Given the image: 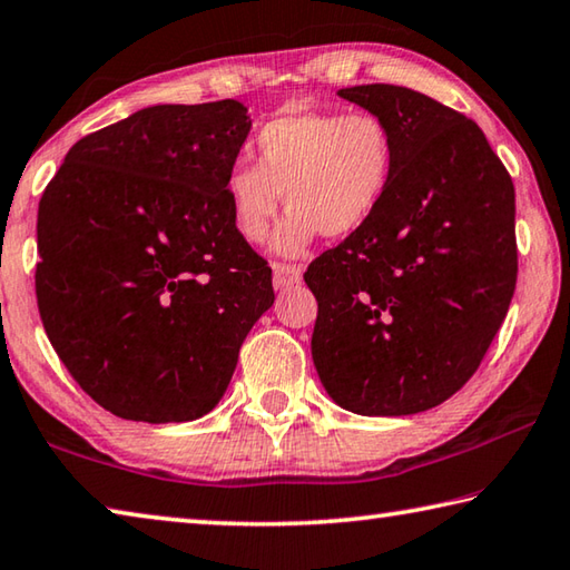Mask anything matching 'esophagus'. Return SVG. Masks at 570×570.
Returning a JSON list of instances; mask_svg holds the SVG:
<instances>
[{"label": "esophagus", "instance_id": "esophagus-1", "mask_svg": "<svg viewBox=\"0 0 570 570\" xmlns=\"http://www.w3.org/2000/svg\"><path fill=\"white\" fill-rule=\"evenodd\" d=\"M303 277V267L301 265H287V263H275L273 265V285L275 291H287L301 283Z\"/></svg>", "mask_w": 570, "mask_h": 570}]
</instances>
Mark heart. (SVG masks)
Wrapping results in <instances>:
<instances>
[{"label":"heart","instance_id":"obj_1","mask_svg":"<svg viewBox=\"0 0 570 570\" xmlns=\"http://www.w3.org/2000/svg\"><path fill=\"white\" fill-rule=\"evenodd\" d=\"M255 165L239 159L227 169L223 195L235 233L263 243L279 203L269 247L303 255L317 235L347 237L383 205L395 175V145L381 117L367 112L287 109L257 129Z\"/></svg>","mask_w":570,"mask_h":570}]
</instances>
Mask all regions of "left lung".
<instances>
[{"mask_svg": "<svg viewBox=\"0 0 570 570\" xmlns=\"http://www.w3.org/2000/svg\"><path fill=\"white\" fill-rule=\"evenodd\" d=\"M391 129L395 175L357 233L307 265L313 361L357 415H413L471 381L518 277L515 189L483 129L395 85L341 89Z\"/></svg>", "mask_w": 570, "mask_h": 570, "instance_id": "1", "label": "left lung"}]
</instances>
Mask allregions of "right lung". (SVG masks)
Segmentation results:
<instances>
[{"label": "right lung", "mask_w": 570, "mask_h": 570, "mask_svg": "<svg viewBox=\"0 0 570 570\" xmlns=\"http://www.w3.org/2000/svg\"><path fill=\"white\" fill-rule=\"evenodd\" d=\"M237 99L157 105L87 135L39 199L35 291L59 361L117 417L213 411L275 301L223 195L249 132Z\"/></svg>", "instance_id": "right-lung-1"}]
</instances>
